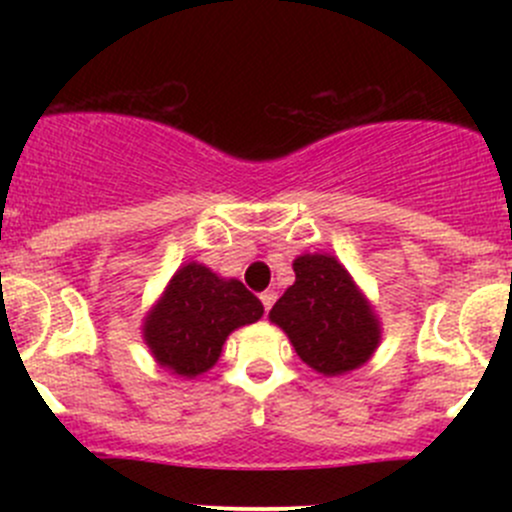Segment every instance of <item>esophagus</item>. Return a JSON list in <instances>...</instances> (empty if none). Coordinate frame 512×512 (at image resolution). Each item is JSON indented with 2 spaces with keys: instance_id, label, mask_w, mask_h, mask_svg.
Instances as JSON below:
<instances>
[{
  "instance_id": "34e87169",
  "label": "esophagus",
  "mask_w": 512,
  "mask_h": 512,
  "mask_svg": "<svg viewBox=\"0 0 512 512\" xmlns=\"http://www.w3.org/2000/svg\"><path fill=\"white\" fill-rule=\"evenodd\" d=\"M260 299H262V307H265V312H270L272 309V304H275V299H277V292H262L260 294Z\"/></svg>"
}]
</instances>
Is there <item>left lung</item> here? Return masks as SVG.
<instances>
[{"label": "left lung", "instance_id": "1", "mask_svg": "<svg viewBox=\"0 0 512 512\" xmlns=\"http://www.w3.org/2000/svg\"><path fill=\"white\" fill-rule=\"evenodd\" d=\"M294 285L272 307L304 364L337 376L364 364L379 344V322L349 272L332 255L294 260Z\"/></svg>", "mask_w": 512, "mask_h": 512}]
</instances>
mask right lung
Instances as JSON below:
<instances>
[{
    "mask_svg": "<svg viewBox=\"0 0 512 512\" xmlns=\"http://www.w3.org/2000/svg\"><path fill=\"white\" fill-rule=\"evenodd\" d=\"M262 302L237 280H220L203 265L175 272L146 319V344L160 366L198 376L218 361L227 334L262 317Z\"/></svg>",
    "mask_w": 512,
    "mask_h": 512,
    "instance_id": "obj_1",
    "label": "right lung"
}]
</instances>
